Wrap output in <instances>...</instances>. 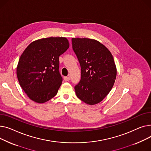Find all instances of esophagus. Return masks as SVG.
<instances>
[{"label": "esophagus", "mask_w": 151, "mask_h": 151, "mask_svg": "<svg viewBox=\"0 0 151 151\" xmlns=\"http://www.w3.org/2000/svg\"><path fill=\"white\" fill-rule=\"evenodd\" d=\"M64 80H65V81H66V82H68V81H69V80H70V77H69V76L64 77Z\"/></svg>", "instance_id": "esophagus-1"}]
</instances>
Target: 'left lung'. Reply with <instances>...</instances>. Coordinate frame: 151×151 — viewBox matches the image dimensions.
Wrapping results in <instances>:
<instances>
[{"instance_id":"left-lung-1","label":"left lung","mask_w":151,"mask_h":151,"mask_svg":"<svg viewBox=\"0 0 151 151\" xmlns=\"http://www.w3.org/2000/svg\"><path fill=\"white\" fill-rule=\"evenodd\" d=\"M73 48L81 67V80L75 86L79 99L93 105L110 93L117 69L110 51L99 41L90 38H72Z\"/></svg>"}]
</instances>
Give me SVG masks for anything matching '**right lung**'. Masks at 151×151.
I'll return each instance as SVG.
<instances>
[{
  "label": "right lung",
  "instance_id": "1",
  "mask_svg": "<svg viewBox=\"0 0 151 151\" xmlns=\"http://www.w3.org/2000/svg\"><path fill=\"white\" fill-rule=\"evenodd\" d=\"M69 43L65 37H49L32 42L24 50L16 68L17 79L29 98L42 104L53 98L62 83L59 57Z\"/></svg>",
  "mask_w": 151,
  "mask_h": 151
}]
</instances>
